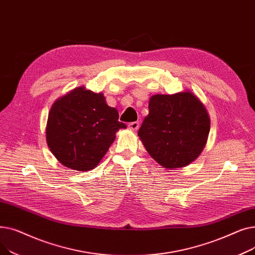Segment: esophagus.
<instances>
[{
  "label": "esophagus",
  "mask_w": 255,
  "mask_h": 255,
  "mask_svg": "<svg viewBox=\"0 0 255 255\" xmlns=\"http://www.w3.org/2000/svg\"><path fill=\"white\" fill-rule=\"evenodd\" d=\"M139 127V123L138 122H132L130 124H128V128L132 131H136Z\"/></svg>",
  "instance_id": "obj_1"
}]
</instances>
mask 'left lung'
<instances>
[{"instance_id":"8db88e82","label":"left lung","mask_w":255,"mask_h":255,"mask_svg":"<svg viewBox=\"0 0 255 255\" xmlns=\"http://www.w3.org/2000/svg\"><path fill=\"white\" fill-rule=\"evenodd\" d=\"M210 117L193 93L156 94L138 136L145 150L163 168L185 167L202 154L210 132Z\"/></svg>"}]
</instances>
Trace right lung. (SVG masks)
I'll return each mask as SVG.
<instances>
[{
  "instance_id": "add662e5",
  "label": "right lung",
  "mask_w": 255,
  "mask_h": 255,
  "mask_svg": "<svg viewBox=\"0 0 255 255\" xmlns=\"http://www.w3.org/2000/svg\"><path fill=\"white\" fill-rule=\"evenodd\" d=\"M119 113L102 93L78 87L57 99L48 113L46 141L64 166L78 171L95 168L116 139Z\"/></svg>"
}]
</instances>
